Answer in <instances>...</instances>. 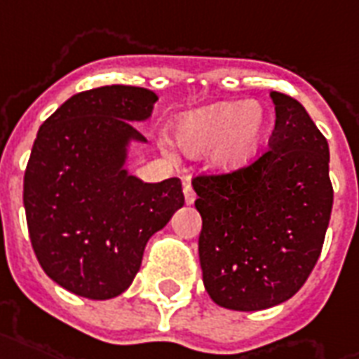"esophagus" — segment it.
<instances>
[{
	"instance_id": "obj_1",
	"label": "esophagus",
	"mask_w": 359,
	"mask_h": 359,
	"mask_svg": "<svg viewBox=\"0 0 359 359\" xmlns=\"http://www.w3.org/2000/svg\"><path fill=\"white\" fill-rule=\"evenodd\" d=\"M182 192H184V201H187L188 205H192L194 201H196V192H194L192 184H190V182H184Z\"/></svg>"
}]
</instances>
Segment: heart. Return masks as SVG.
Wrapping results in <instances>:
<instances>
[{
	"label": "heart",
	"mask_w": 359,
	"mask_h": 359,
	"mask_svg": "<svg viewBox=\"0 0 359 359\" xmlns=\"http://www.w3.org/2000/svg\"><path fill=\"white\" fill-rule=\"evenodd\" d=\"M270 133V114L259 102H217L182 114L172 137L190 158L209 159L217 172L241 171L253 161Z\"/></svg>",
	"instance_id": "b5f03b06"
}]
</instances>
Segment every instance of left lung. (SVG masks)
Returning a JSON list of instances; mask_svg holds the SVG:
<instances>
[{"mask_svg": "<svg viewBox=\"0 0 359 359\" xmlns=\"http://www.w3.org/2000/svg\"><path fill=\"white\" fill-rule=\"evenodd\" d=\"M270 150L241 171L196 177L203 285L219 306L255 312L304 285L327 232L329 146L301 102L272 91Z\"/></svg>", "mask_w": 359, "mask_h": 359, "instance_id": "left-lung-1", "label": "left lung"}]
</instances>
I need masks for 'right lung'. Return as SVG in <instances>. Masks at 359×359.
<instances>
[{"label": "right lung", "mask_w": 359, "mask_h": 359, "mask_svg": "<svg viewBox=\"0 0 359 359\" xmlns=\"http://www.w3.org/2000/svg\"><path fill=\"white\" fill-rule=\"evenodd\" d=\"M158 95L106 85L68 98L45 119L24 172L32 247L55 283L106 301L140 270L148 240L184 205L179 179L144 182L126 167L133 123L150 119Z\"/></svg>", "instance_id": "right-lung-1"}]
</instances>
